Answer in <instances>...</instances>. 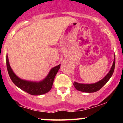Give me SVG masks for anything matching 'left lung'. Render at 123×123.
Returning <instances> with one entry per match:
<instances>
[{"label": "left lung", "mask_w": 123, "mask_h": 123, "mask_svg": "<svg viewBox=\"0 0 123 123\" xmlns=\"http://www.w3.org/2000/svg\"><path fill=\"white\" fill-rule=\"evenodd\" d=\"M115 55H114V62L112 64V67H111V69L110 71L108 72L107 74L105 75V77L103 78L102 80L100 81H98V82L95 83H92V84H83V83H77L74 81L73 85L75 87V89L79 91L83 92L86 93H93L95 92L98 91L100 90L106 83L108 81L110 80V78L112 75L114 71L115 68Z\"/></svg>", "instance_id": "obj_1"}]
</instances>
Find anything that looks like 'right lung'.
Instances as JSON below:
<instances>
[{
    "label": "right lung",
    "mask_w": 123,
    "mask_h": 123,
    "mask_svg": "<svg viewBox=\"0 0 123 123\" xmlns=\"http://www.w3.org/2000/svg\"><path fill=\"white\" fill-rule=\"evenodd\" d=\"M6 66L11 80L18 87L30 95H41L46 93L52 89L54 79L60 68L61 65L59 64L53 67L50 70L48 75L43 80L40 81H28L18 77L10 66L8 55L6 56Z\"/></svg>",
    "instance_id": "add662e5"
}]
</instances>
